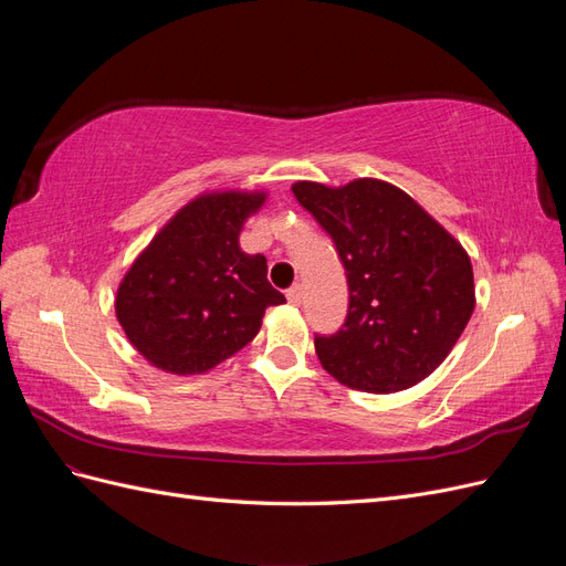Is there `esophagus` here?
I'll return each instance as SVG.
<instances>
[{"label": "esophagus", "mask_w": 566, "mask_h": 566, "mask_svg": "<svg viewBox=\"0 0 566 566\" xmlns=\"http://www.w3.org/2000/svg\"><path fill=\"white\" fill-rule=\"evenodd\" d=\"M285 297H287V302L290 304H302V297H304V287L297 283V285H293V287H290L287 290V293H285Z\"/></svg>", "instance_id": "34e87169"}]
</instances>
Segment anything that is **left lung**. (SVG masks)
I'll use <instances>...</instances> for the list:
<instances>
[{"label": "left lung", "mask_w": 566, "mask_h": 566, "mask_svg": "<svg viewBox=\"0 0 566 566\" xmlns=\"http://www.w3.org/2000/svg\"><path fill=\"white\" fill-rule=\"evenodd\" d=\"M293 193L333 238L347 271L342 328L316 335L321 366L352 389L391 394L418 385L449 356L474 312L468 252L401 188L356 179Z\"/></svg>", "instance_id": "8db88e82"}]
</instances>
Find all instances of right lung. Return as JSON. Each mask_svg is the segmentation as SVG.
Masks as SVG:
<instances>
[{
	"label": "right lung",
	"instance_id": "add662e5",
	"mask_svg": "<svg viewBox=\"0 0 566 566\" xmlns=\"http://www.w3.org/2000/svg\"><path fill=\"white\" fill-rule=\"evenodd\" d=\"M264 193H208L181 208L136 256L117 287L115 314L144 358L196 375L243 349L269 306L285 297L266 281V256L238 245Z\"/></svg>",
	"mask_w": 566,
	"mask_h": 566
}]
</instances>
